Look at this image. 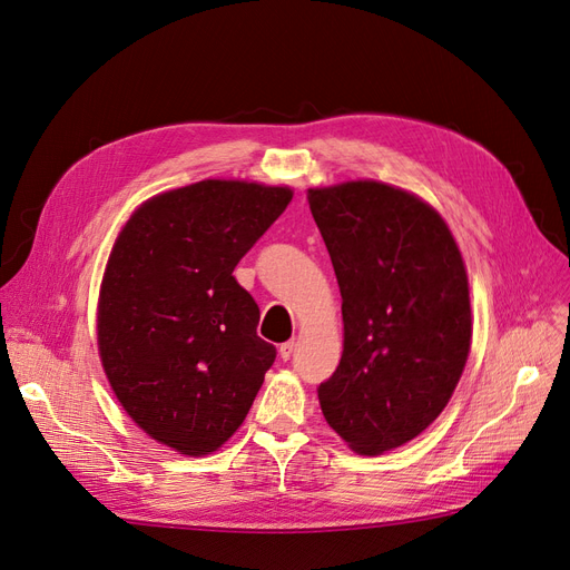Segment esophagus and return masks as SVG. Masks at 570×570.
Here are the masks:
<instances>
[{"instance_id": "1", "label": "esophagus", "mask_w": 570, "mask_h": 570, "mask_svg": "<svg viewBox=\"0 0 570 570\" xmlns=\"http://www.w3.org/2000/svg\"><path fill=\"white\" fill-rule=\"evenodd\" d=\"M293 350H295V342H293V340H288V342L279 344V356H282L284 361H288V358L293 356Z\"/></svg>"}]
</instances>
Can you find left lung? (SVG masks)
I'll return each mask as SVG.
<instances>
[{"label": "left lung", "instance_id": "1", "mask_svg": "<svg viewBox=\"0 0 570 570\" xmlns=\"http://www.w3.org/2000/svg\"><path fill=\"white\" fill-rule=\"evenodd\" d=\"M307 200L344 324L321 412L354 452L382 454L426 431L459 384L473 335L465 265L442 216L407 190L346 181Z\"/></svg>", "mask_w": 570, "mask_h": 570}]
</instances>
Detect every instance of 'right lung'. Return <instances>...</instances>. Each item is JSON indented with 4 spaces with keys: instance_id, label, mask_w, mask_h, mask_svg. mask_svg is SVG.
I'll return each instance as SVG.
<instances>
[{
    "instance_id": "1",
    "label": "right lung",
    "mask_w": 570,
    "mask_h": 570,
    "mask_svg": "<svg viewBox=\"0 0 570 570\" xmlns=\"http://www.w3.org/2000/svg\"><path fill=\"white\" fill-rule=\"evenodd\" d=\"M291 188L207 179L146 200L118 235L97 305V344L132 422L188 456L244 422L277 350L235 265Z\"/></svg>"
}]
</instances>
